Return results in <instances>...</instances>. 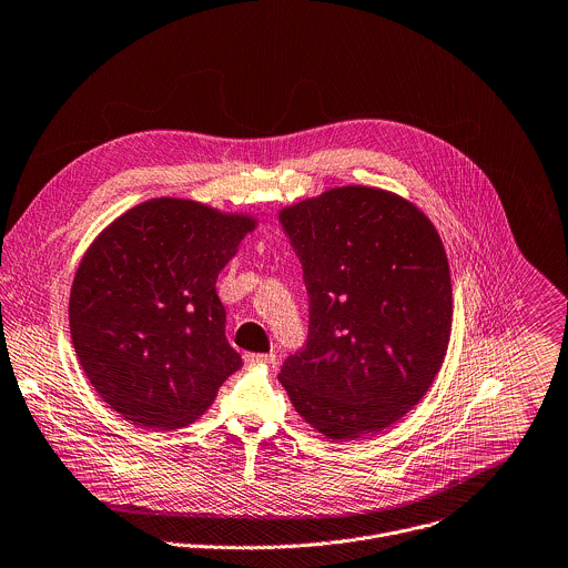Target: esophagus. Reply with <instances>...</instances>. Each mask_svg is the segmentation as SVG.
I'll list each match as a JSON object with an SVG mask.
<instances>
[{
  "instance_id": "esophagus-1",
  "label": "esophagus",
  "mask_w": 568,
  "mask_h": 568,
  "mask_svg": "<svg viewBox=\"0 0 568 568\" xmlns=\"http://www.w3.org/2000/svg\"><path fill=\"white\" fill-rule=\"evenodd\" d=\"M246 364H275V353H244Z\"/></svg>"
}]
</instances>
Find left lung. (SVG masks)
Wrapping results in <instances>:
<instances>
[{"mask_svg":"<svg viewBox=\"0 0 568 568\" xmlns=\"http://www.w3.org/2000/svg\"><path fill=\"white\" fill-rule=\"evenodd\" d=\"M308 291L306 346L282 364L295 410L328 439L371 437L430 388L450 337L444 244L408 200L339 186L280 211Z\"/></svg>","mask_w":568,"mask_h":568,"instance_id":"1","label":"left lung"}]
</instances>
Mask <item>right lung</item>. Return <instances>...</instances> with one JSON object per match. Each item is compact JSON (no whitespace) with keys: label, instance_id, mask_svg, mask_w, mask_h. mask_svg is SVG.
<instances>
[{"label":"right lung","instance_id":"right-lung-1","mask_svg":"<svg viewBox=\"0 0 568 568\" xmlns=\"http://www.w3.org/2000/svg\"><path fill=\"white\" fill-rule=\"evenodd\" d=\"M257 220L153 197L84 253L69 300L78 359L98 395L135 426L193 424L242 366L215 284Z\"/></svg>","mask_w":568,"mask_h":568}]
</instances>
